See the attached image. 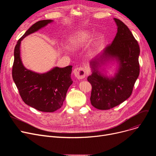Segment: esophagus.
Instances as JSON below:
<instances>
[{
  "mask_svg": "<svg viewBox=\"0 0 156 156\" xmlns=\"http://www.w3.org/2000/svg\"><path fill=\"white\" fill-rule=\"evenodd\" d=\"M73 73L78 79H83L85 77L86 71L83 68L80 67L76 68L74 69Z\"/></svg>",
  "mask_w": 156,
  "mask_h": 156,
  "instance_id": "34e87169",
  "label": "esophagus"
}]
</instances>
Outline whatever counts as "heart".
Returning a JSON list of instances; mask_svg holds the SVG:
<instances>
[{"instance_id": "obj_1", "label": "heart", "mask_w": 156, "mask_h": 156, "mask_svg": "<svg viewBox=\"0 0 156 156\" xmlns=\"http://www.w3.org/2000/svg\"><path fill=\"white\" fill-rule=\"evenodd\" d=\"M91 33L88 31H81L76 33L69 38V45L72 48H77L81 47L84 46L89 40L90 38L91 37ZM101 37H98L95 42V45H97L100 41ZM95 52V47L90 49L89 54L90 55H92Z\"/></svg>"}]
</instances>
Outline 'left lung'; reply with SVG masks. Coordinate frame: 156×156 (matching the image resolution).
<instances>
[{"instance_id":"left-lung-1","label":"left lung","mask_w":156,"mask_h":156,"mask_svg":"<svg viewBox=\"0 0 156 156\" xmlns=\"http://www.w3.org/2000/svg\"><path fill=\"white\" fill-rule=\"evenodd\" d=\"M114 20L118 27L116 35L102 54L91 61L93 73L87 78L92 85L91 104L100 110L110 109L128 99L140 73V47L137 40L123 22ZM113 58L120 62V68L115 77L109 79L96 68L100 63Z\"/></svg>"}]
</instances>
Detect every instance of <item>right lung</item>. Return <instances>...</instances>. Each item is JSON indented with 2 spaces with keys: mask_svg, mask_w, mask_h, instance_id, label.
Wrapping results in <instances>:
<instances>
[{
  "mask_svg": "<svg viewBox=\"0 0 156 156\" xmlns=\"http://www.w3.org/2000/svg\"><path fill=\"white\" fill-rule=\"evenodd\" d=\"M52 22L45 20L35 23L18 41L14 48V60L12 75L22 100L38 111L52 112L60 109L66 99L69 87L73 83L71 78L72 66L38 74L24 67L20 57L21 40L27 35Z\"/></svg>",
  "mask_w": 156,
  "mask_h": 156,
  "instance_id": "1",
  "label": "right lung"
}]
</instances>
